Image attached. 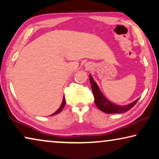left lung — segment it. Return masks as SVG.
I'll list each match as a JSON object with an SVG mask.
<instances>
[{
  "label": "left lung",
  "instance_id": "obj_1",
  "mask_svg": "<svg viewBox=\"0 0 159 159\" xmlns=\"http://www.w3.org/2000/svg\"><path fill=\"white\" fill-rule=\"evenodd\" d=\"M89 80L91 83V87H92V89L93 92V97H94V102L97 105L98 108L101 110V111L104 112L106 113H123L125 112L128 111L129 109H131L133 106L136 104L137 101V99L134 101V102L128 104L126 106H118L116 104H114L111 103V101L106 99V98L103 97L102 93L98 89L97 83L94 82L91 75H89Z\"/></svg>",
  "mask_w": 159,
  "mask_h": 159
}]
</instances>
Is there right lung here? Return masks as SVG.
Returning a JSON list of instances; mask_svg holds the SVG:
<instances>
[{
    "instance_id": "add662e5",
    "label": "right lung",
    "mask_w": 159,
    "mask_h": 159,
    "mask_svg": "<svg viewBox=\"0 0 159 159\" xmlns=\"http://www.w3.org/2000/svg\"><path fill=\"white\" fill-rule=\"evenodd\" d=\"M66 99H65V97H64V98H63V100H62V104H61V107H60V108H58V110L56 112V113H54L52 116H53V115H56V114L59 113L60 112H61V111H62V108H63V107L65 106V105H66Z\"/></svg>"
}]
</instances>
